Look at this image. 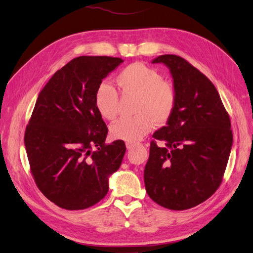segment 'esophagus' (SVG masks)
<instances>
[{"label":"esophagus","mask_w":253,"mask_h":253,"mask_svg":"<svg viewBox=\"0 0 253 253\" xmlns=\"http://www.w3.org/2000/svg\"><path fill=\"white\" fill-rule=\"evenodd\" d=\"M126 148H127V149H131V148L133 147V146H135V144H132V143H126Z\"/></svg>","instance_id":"esophagus-1"}]
</instances>
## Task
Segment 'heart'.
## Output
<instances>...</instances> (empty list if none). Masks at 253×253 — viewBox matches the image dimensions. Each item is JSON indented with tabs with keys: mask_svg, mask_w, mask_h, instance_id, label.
Masks as SVG:
<instances>
[{
	"mask_svg": "<svg viewBox=\"0 0 253 253\" xmlns=\"http://www.w3.org/2000/svg\"><path fill=\"white\" fill-rule=\"evenodd\" d=\"M115 83L123 95L136 97L133 112L137 115L123 117L111 125L113 139L136 142L152 129L153 121L162 125L171 117L176 104L175 87L153 68L140 62L129 64L117 74ZM94 102L101 117L111 121L116 116L118 95L109 84L98 86Z\"/></svg>",
	"mask_w": 253,
	"mask_h": 253,
	"instance_id": "1",
	"label": "heart"
}]
</instances>
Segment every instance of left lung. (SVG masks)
<instances>
[{
	"label": "left lung",
	"instance_id": "obj_1",
	"mask_svg": "<svg viewBox=\"0 0 253 253\" xmlns=\"http://www.w3.org/2000/svg\"><path fill=\"white\" fill-rule=\"evenodd\" d=\"M176 91L167 126L153 133L144 170L149 197L166 209L185 211L209 199L219 187L233 145L228 112L213 84L184 58L161 55Z\"/></svg>",
	"mask_w": 253,
	"mask_h": 253
}]
</instances>
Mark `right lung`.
Instances as JSON below:
<instances>
[{"mask_svg":"<svg viewBox=\"0 0 253 253\" xmlns=\"http://www.w3.org/2000/svg\"><path fill=\"white\" fill-rule=\"evenodd\" d=\"M123 62L108 56L74 58L38 97L25 129L26 154L38 188L61 209L80 211L98 203L122 165L126 144H105L108 128L94 100L102 80Z\"/></svg>","mask_w":253,"mask_h":253,"instance_id":"right-lung-1","label":"right lung"}]
</instances>
